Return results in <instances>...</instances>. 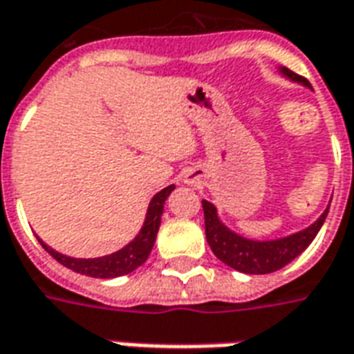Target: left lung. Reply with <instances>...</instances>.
<instances>
[{"instance_id": "8db88e82", "label": "left lung", "mask_w": 354, "mask_h": 354, "mask_svg": "<svg viewBox=\"0 0 354 354\" xmlns=\"http://www.w3.org/2000/svg\"><path fill=\"white\" fill-rule=\"evenodd\" d=\"M282 74L293 82L309 85V82L299 74H295L290 68H282ZM205 223V238L217 259H221L225 265L232 269L245 272V274H267L282 269L288 263H292L297 255L307 250V245L315 240L318 230L324 223L328 209H326L317 223H313L309 229L301 230L297 234H292L280 240H269V242H255L234 234L229 230L217 217L215 205L202 200Z\"/></svg>"}]
</instances>
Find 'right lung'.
Masks as SVG:
<instances>
[{
    "mask_svg": "<svg viewBox=\"0 0 354 354\" xmlns=\"http://www.w3.org/2000/svg\"><path fill=\"white\" fill-rule=\"evenodd\" d=\"M175 189L173 185L165 187L164 190H160L156 196L150 200L149 212H147V219L142 225L141 232L135 236L133 242L122 248L120 252L110 253L104 257H97V259H76V257H66L62 253L55 252L53 248L44 244L39 238V244L44 245L45 252L51 255L53 259L64 265L66 269L80 272V274H87L93 278H116L129 274L137 267H141L142 263L149 259L152 245L156 242L158 229H160V221H162V212H164L165 198L171 194V190Z\"/></svg>",
    "mask_w": 354,
    "mask_h": 354,
    "instance_id": "obj_1",
    "label": "right lung"
}]
</instances>
